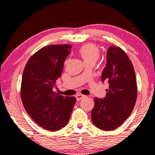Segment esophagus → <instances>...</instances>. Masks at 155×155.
Instances as JSON below:
<instances>
[{"mask_svg": "<svg viewBox=\"0 0 155 155\" xmlns=\"http://www.w3.org/2000/svg\"><path fill=\"white\" fill-rule=\"evenodd\" d=\"M86 96H84V95L82 94H78L77 95H76V99H77V101H80L83 98H84Z\"/></svg>", "mask_w": 155, "mask_h": 155, "instance_id": "1", "label": "esophagus"}]
</instances>
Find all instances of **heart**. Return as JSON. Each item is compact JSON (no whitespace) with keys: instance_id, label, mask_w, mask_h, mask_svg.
<instances>
[{"instance_id":"1","label":"heart","mask_w":155,"mask_h":155,"mask_svg":"<svg viewBox=\"0 0 155 155\" xmlns=\"http://www.w3.org/2000/svg\"><path fill=\"white\" fill-rule=\"evenodd\" d=\"M79 54L85 63H95L100 56V51L94 44H87L81 46L79 49Z\"/></svg>"}]
</instances>
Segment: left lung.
<instances>
[{
    "instance_id": "obj_1",
    "label": "left lung",
    "mask_w": 155,
    "mask_h": 155,
    "mask_svg": "<svg viewBox=\"0 0 155 155\" xmlns=\"http://www.w3.org/2000/svg\"><path fill=\"white\" fill-rule=\"evenodd\" d=\"M109 83L104 99L94 98L92 120L103 130H114L124 124L136 102L137 87L133 63L119 46H111L107 51V63L101 81Z\"/></svg>"
}]
</instances>
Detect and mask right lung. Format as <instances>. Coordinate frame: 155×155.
Segmentation results:
<instances>
[{
  "instance_id": "1",
  "label": "right lung",
  "mask_w": 155,
  "mask_h": 155,
  "mask_svg": "<svg viewBox=\"0 0 155 155\" xmlns=\"http://www.w3.org/2000/svg\"><path fill=\"white\" fill-rule=\"evenodd\" d=\"M70 44H52L31 56L22 74L20 95L23 106L34 121L47 130L56 131L67 125L76 101L53 91L61 77Z\"/></svg>"
}]
</instances>
